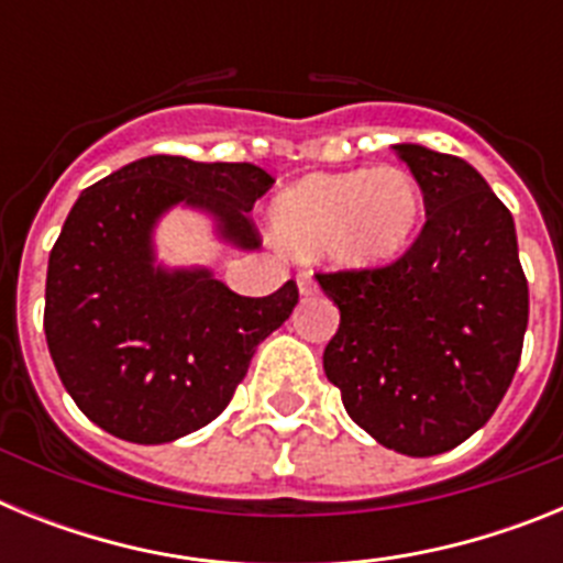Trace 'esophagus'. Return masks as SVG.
Instances as JSON below:
<instances>
[{
  "instance_id": "1",
  "label": "esophagus",
  "mask_w": 563,
  "mask_h": 563,
  "mask_svg": "<svg viewBox=\"0 0 563 563\" xmlns=\"http://www.w3.org/2000/svg\"><path fill=\"white\" fill-rule=\"evenodd\" d=\"M296 282H298V292H301V296H312V292L318 290V282H316V276H312L310 271L298 273Z\"/></svg>"
}]
</instances>
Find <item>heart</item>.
Masks as SVG:
<instances>
[{"label": "heart", "mask_w": 563, "mask_h": 563, "mask_svg": "<svg viewBox=\"0 0 563 563\" xmlns=\"http://www.w3.org/2000/svg\"><path fill=\"white\" fill-rule=\"evenodd\" d=\"M420 186L406 168L312 174L273 206V225L298 251H330L366 267L397 256L420 222Z\"/></svg>", "instance_id": "heart-1"}]
</instances>
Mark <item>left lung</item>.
I'll return each instance as SVG.
<instances>
[{
	"label": "left lung",
	"instance_id": "obj_1",
	"mask_svg": "<svg viewBox=\"0 0 563 563\" xmlns=\"http://www.w3.org/2000/svg\"><path fill=\"white\" fill-rule=\"evenodd\" d=\"M395 154L420 186L426 225L389 265L316 273L341 310L324 372L380 445L434 456L494 417L519 366L530 296L514 217L482 174L415 143Z\"/></svg>",
	"mask_w": 563,
	"mask_h": 563
}]
</instances>
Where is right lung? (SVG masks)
<instances>
[{"instance_id": "right-lung-1", "label": "right lung", "mask_w": 563, "mask_h": 563, "mask_svg": "<svg viewBox=\"0 0 563 563\" xmlns=\"http://www.w3.org/2000/svg\"><path fill=\"white\" fill-rule=\"evenodd\" d=\"M273 183L253 163L154 154L78 197L49 251L44 335L64 389L103 431L157 445L208 426L290 318L296 282L247 298L208 271L154 267L152 253L154 222L177 202L213 213L233 245H262L251 211Z\"/></svg>"}]
</instances>
